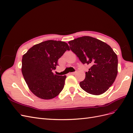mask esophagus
Here are the masks:
<instances>
[{
    "mask_svg": "<svg viewBox=\"0 0 133 133\" xmlns=\"http://www.w3.org/2000/svg\"><path fill=\"white\" fill-rule=\"evenodd\" d=\"M75 73H76V72H71V73H70L69 74L70 75H74V74H75Z\"/></svg>",
    "mask_w": 133,
    "mask_h": 133,
    "instance_id": "1",
    "label": "esophagus"
}]
</instances>
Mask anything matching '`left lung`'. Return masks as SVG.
I'll return each mask as SVG.
<instances>
[{
  "mask_svg": "<svg viewBox=\"0 0 133 133\" xmlns=\"http://www.w3.org/2000/svg\"><path fill=\"white\" fill-rule=\"evenodd\" d=\"M70 50L83 64L91 65L85 72L81 87L89 94L99 95L108 90L117 77L118 59L116 53L106 43L90 36L69 41Z\"/></svg>",
  "mask_w": 133,
  "mask_h": 133,
  "instance_id": "left-lung-1",
  "label": "left lung"
}]
</instances>
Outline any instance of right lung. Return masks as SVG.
I'll use <instances>...</instances> for the list:
<instances>
[{
    "label": "right lung",
    "instance_id": "obj_1",
    "mask_svg": "<svg viewBox=\"0 0 133 133\" xmlns=\"http://www.w3.org/2000/svg\"><path fill=\"white\" fill-rule=\"evenodd\" d=\"M66 50L70 49L66 42L48 40L33 46L23 55V76L30 90L37 97L52 99L63 90L66 76L56 75L52 70Z\"/></svg>",
    "mask_w": 133,
    "mask_h": 133
}]
</instances>
